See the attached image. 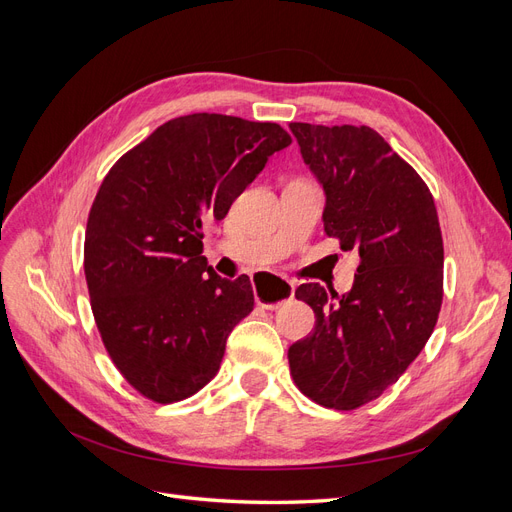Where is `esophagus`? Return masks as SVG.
<instances>
[{
    "instance_id": "1",
    "label": "esophagus",
    "mask_w": 512,
    "mask_h": 512,
    "mask_svg": "<svg viewBox=\"0 0 512 512\" xmlns=\"http://www.w3.org/2000/svg\"><path fill=\"white\" fill-rule=\"evenodd\" d=\"M256 303L265 309H277L294 297V286L275 275H262L254 284Z\"/></svg>"
}]
</instances>
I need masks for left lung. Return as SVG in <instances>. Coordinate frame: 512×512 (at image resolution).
Segmentation results:
<instances>
[{"instance_id": "obj_1", "label": "left lung", "mask_w": 512, "mask_h": 512, "mask_svg": "<svg viewBox=\"0 0 512 512\" xmlns=\"http://www.w3.org/2000/svg\"><path fill=\"white\" fill-rule=\"evenodd\" d=\"M324 192L322 222L361 265L339 297L303 284L316 329L288 350L299 391L324 408L378 399L416 359L442 305L444 247L425 181L367 126L290 123Z\"/></svg>"}]
</instances>
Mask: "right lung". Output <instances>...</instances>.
<instances>
[{
  "label": "right lung",
  "instance_id": "1",
  "mask_svg": "<svg viewBox=\"0 0 512 512\" xmlns=\"http://www.w3.org/2000/svg\"><path fill=\"white\" fill-rule=\"evenodd\" d=\"M290 143L277 123L194 113L108 170L87 220L85 277L102 342L138 393L173 404L218 374L254 290L247 275L209 267L203 228Z\"/></svg>",
  "mask_w": 512,
  "mask_h": 512
}]
</instances>
